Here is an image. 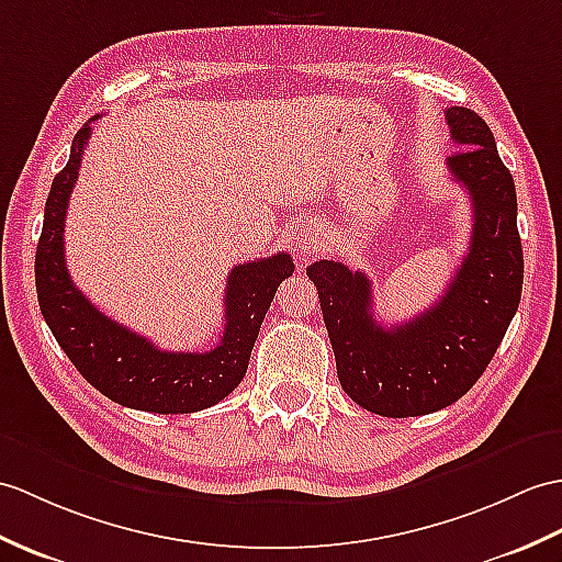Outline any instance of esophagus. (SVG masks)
<instances>
[{"label": "esophagus", "mask_w": 562, "mask_h": 562, "mask_svg": "<svg viewBox=\"0 0 562 562\" xmlns=\"http://www.w3.org/2000/svg\"><path fill=\"white\" fill-rule=\"evenodd\" d=\"M318 246H321V241H318L316 234H304V237L299 239L296 251L304 254V256H313V254H318Z\"/></svg>", "instance_id": "34e87169"}]
</instances>
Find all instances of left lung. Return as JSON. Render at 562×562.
Here are the masks:
<instances>
[{
    "label": "left lung",
    "mask_w": 562,
    "mask_h": 562,
    "mask_svg": "<svg viewBox=\"0 0 562 562\" xmlns=\"http://www.w3.org/2000/svg\"><path fill=\"white\" fill-rule=\"evenodd\" d=\"M458 153L448 169L472 201V241L438 302L407 323L373 318L371 280L337 260L306 268L316 284L337 378L359 407L381 416H422L450 407L486 371L519 306L525 258L517 193L488 124L448 108Z\"/></svg>",
    "instance_id": "left-lung-1"
}]
</instances>
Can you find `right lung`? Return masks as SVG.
Masks as SVG:
<instances>
[{
	"label": "right lung",
	"instance_id": "obj_1",
	"mask_svg": "<svg viewBox=\"0 0 562 562\" xmlns=\"http://www.w3.org/2000/svg\"><path fill=\"white\" fill-rule=\"evenodd\" d=\"M90 124L78 128L67 167L52 181L35 251V290L45 323L86 381L104 397L140 412L191 414L237 387L278 286L294 272L286 251L234 266L225 290V330L207 351H162L104 316L76 290L64 260V217L78 179Z\"/></svg>",
	"mask_w": 562,
	"mask_h": 562
}]
</instances>
